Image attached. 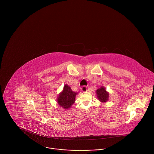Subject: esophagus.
<instances>
[{
	"label": "esophagus",
	"mask_w": 154,
	"mask_h": 154,
	"mask_svg": "<svg viewBox=\"0 0 154 154\" xmlns=\"http://www.w3.org/2000/svg\"><path fill=\"white\" fill-rule=\"evenodd\" d=\"M81 91H82V92H87V86H83V87H82V88H81Z\"/></svg>",
	"instance_id": "34e87169"
}]
</instances>
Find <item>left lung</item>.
I'll return each mask as SVG.
<instances>
[{
    "mask_svg": "<svg viewBox=\"0 0 154 154\" xmlns=\"http://www.w3.org/2000/svg\"><path fill=\"white\" fill-rule=\"evenodd\" d=\"M97 99L100 102L104 103L107 102L109 100V94L106 91V88L104 87H101L100 88L97 89L96 91Z\"/></svg>",
    "mask_w": 154,
    "mask_h": 154,
    "instance_id": "1",
    "label": "left lung"
}]
</instances>
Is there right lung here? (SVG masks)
<instances>
[{
	"label": "right lung",
	"mask_w": 154,
	"mask_h": 154,
	"mask_svg": "<svg viewBox=\"0 0 154 154\" xmlns=\"http://www.w3.org/2000/svg\"><path fill=\"white\" fill-rule=\"evenodd\" d=\"M77 93L74 92L67 84L64 85L63 89L57 98V102L60 107L68 110L75 102Z\"/></svg>",
	"instance_id": "1"
}]
</instances>
